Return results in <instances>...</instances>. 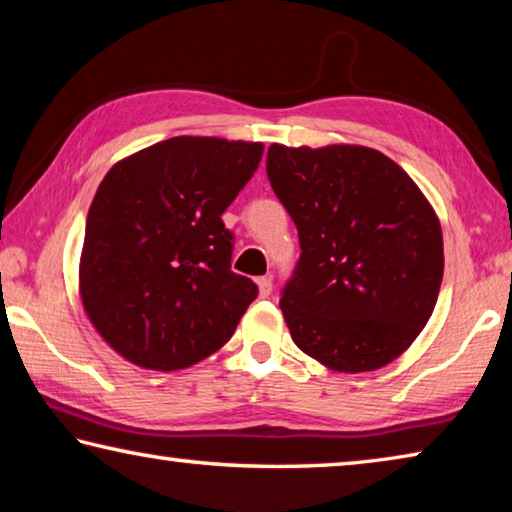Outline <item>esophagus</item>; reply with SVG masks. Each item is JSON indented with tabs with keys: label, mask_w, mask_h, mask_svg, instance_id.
<instances>
[{
	"label": "esophagus",
	"mask_w": 512,
	"mask_h": 512,
	"mask_svg": "<svg viewBox=\"0 0 512 512\" xmlns=\"http://www.w3.org/2000/svg\"><path fill=\"white\" fill-rule=\"evenodd\" d=\"M257 289H259V296H262V298L271 296V291H273L271 277H259V280H257Z\"/></svg>",
	"instance_id": "1"
}]
</instances>
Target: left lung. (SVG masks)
Wrapping results in <instances>:
<instances>
[{"label": "left lung", "mask_w": 512, "mask_h": 512, "mask_svg": "<svg viewBox=\"0 0 512 512\" xmlns=\"http://www.w3.org/2000/svg\"><path fill=\"white\" fill-rule=\"evenodd\" d=\"M266 173L300 237L280 309L293 343L336 372L411 348L443 282V230L400 164L357 144H271Z\"/></svg>", "instance_id": "obj_1"}]
</instances>
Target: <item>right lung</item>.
Segmentation results:
<instances>
[{
	"label": "right lung",
	"instance_id": "add662e5",
	"mask_svg": "<svg viewBox=\"0 0 512 512\" xmlns=\"http://www.w3.org/2000/svg\"><path fill=\"white\" fill-rule=\"evenodd\" d=\"M262 151V142L180 135L119 160L101 180L79 293L94 329L126 361L183 370L235 334L257 284L230 271L221 214Z\"/></svg>",
	"mask_w": 512,
	"mask_h": 512
}]
</instances>
